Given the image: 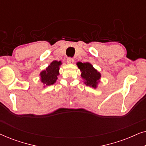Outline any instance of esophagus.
Here are the masks:
<instances>
[{
	"instance_id": "obj_1",
	"label": "esophagus",
	"mask_w": 146,
	"mask_h": 146,
	"mask_svg": "<svg viewBox=\"0 0 146 146\" xmlns=\"http://www.w3.org/2000/svg\"><path fill=\"white\" fill-rule=\"evenodd\" d=\"M68 64H72L74 62V59L72 58H67Z\"/></svg>"
}]
</instances>
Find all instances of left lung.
<instances>
[{
	"label": "left lung",
	"mask_w": 146,
	"mask_h": 146,
	"mask_svg": "<svg viewBox=\"0 0 146 146\" xmlns=\"http://www.w3.org/2000/svg\"><path fill=\"white\" fill-rule=\"evenodd\" d=\"M77 66L80 70L81 77L84 80V83L88 86L97 88L101 78V74L93 67L90 62L76 63Z\"/></svg>",
	"instance_id": "8db88e82"
}]
</instances>
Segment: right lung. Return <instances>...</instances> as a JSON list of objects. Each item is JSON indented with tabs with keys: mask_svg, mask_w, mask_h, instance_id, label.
Wrapping results in <instances>:
<instances>
[{
	"mask_svg": "<svg viewBox=\"0 0 146 146\" xmlns=\"http://www.w3.org/2000/svg\"><path fill=\"white\" fill-rule=\"evenodd\" d=\"M61 65V61L54 60L46 68L40 73V78L41 82L44 85V87L52 85L56 82L60 74L59 70Z\"/></svg>",
	"mask_w": 146,
	"mask_h": 146,
	"instance_id": "obj_1",
	"label": "right lung"
}]
</instances>
